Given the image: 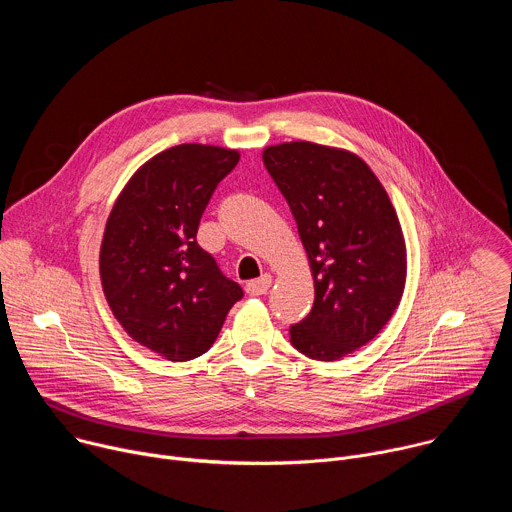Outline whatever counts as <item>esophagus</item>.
I'll return each instance as SVG.
<instances>
[{"label": "esophagus", "instance_id": "34e87169", "mask_svg": "<svg viewBox=\"0 0 512 512\" xmlns=\"http://www.w3.org/2000/svg\"><path fill=\"white\" fill-rule=\"evenodd\" d=\"M271 287V275H261L259 279H253V281H249L247 283V294L249 296H263V294H267V289Z\"/></svg>", "mask_w": 512, "mask_h": 512}]
</instances>
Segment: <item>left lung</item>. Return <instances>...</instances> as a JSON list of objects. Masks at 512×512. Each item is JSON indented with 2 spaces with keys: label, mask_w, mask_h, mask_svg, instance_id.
I'll return each instance as SVG.
<instances>
[{
  "label": "left lung",
  "mask_w": 512,
  "mask_h": 512,
  "mask_svg": "<svg viewBox=\"0 0 512 512\" xmlns=\"http://www.w3.org/2000/svg\"><path fill=\"white\" fill-rule=\"evenodd\" d=\"M263 164L296 218L314 275V306L289 326L296 350L338 360L373 340L405 287L395 208L358 156L310 141L271 145Z\"/></svg>",
  "instance_id": "8db88e82"
}]
</instances>
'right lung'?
Instances as JSON below:
<instances>
[{"mask_svg":"<svg viewBox=\"0 0 512 512\" xmlns=\"http://www.w3.org/2000/svg\"><path fill=\"white\" fill-rule=\"evenodd\" d=\"M239 158L216 145H174L133 174L109 214L105 298L135 342L168 360L204 354L243 298L196 241L202 212Z\"/></svg>","mask_w":512,"mask_h":512,"instance_id":"obj_1","label":"right lung"}]
</instances>
